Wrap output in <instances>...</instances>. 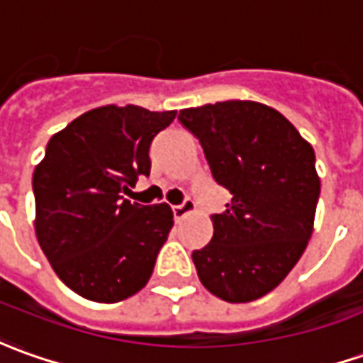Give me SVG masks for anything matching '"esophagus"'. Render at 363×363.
Instances as JSON below:
<instances>
[{
  "label": "esophagus",
  "mask_w": 363,
  "mask_h": 363,
  "mask_svg": "<svg viewBox=\"0 0 363 363\" xmlns=\"http://www.w3.org/2000/svg\"><path fill=\"white\" fill-rule=\"evenodd\" d=\"M192 211H194V202H192L191 199H184L181 204H174V206H172V214H174L177 220H181L182 216H186V214L192 213Z\"/></svg>",
  "instance_id": "1"
}]
</instances>
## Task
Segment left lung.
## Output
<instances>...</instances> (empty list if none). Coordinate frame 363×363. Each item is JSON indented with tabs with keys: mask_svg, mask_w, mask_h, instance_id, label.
<instances>
[{
	"mask_svg": "<svg viewBox=\"0 0 363 363\" xmlns=\"http://www.w3.org/2000/svg\"><path fill=\"white\" fill-rule=\"evenodd\" d=\"M213 179L233 194L213 214V240L192 252L202 286L226 302H252L284 280L314 226L320 179L316 155L272 107L223 101L182 109Z\"/></svg>",
	"mask_w": 363,
	"mask_h": 363,
	"instance_id": "left-lung-1",
	"label": "left lung"
}]
</instances>
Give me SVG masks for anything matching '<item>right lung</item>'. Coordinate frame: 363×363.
<instances>
[{
    "mask_svg": "<svg viewBox=\"0 0 363 363\" xmlns=\"http://www.w3.org/2000/svg\"><path fill=\"white\" fill-rule=\"evenodd\" d=\"M177 111L107 105L47 143L33 172L35 234L55 274L93 302H121L149 282L172 228L169 204L121 196L150 172L149 147Z\"/></svg>",
    "mask_w": 363,
    "mask_h": 363,
    "instance_id": "obj_1",
    "label": "right lung"
}]
</instances>
